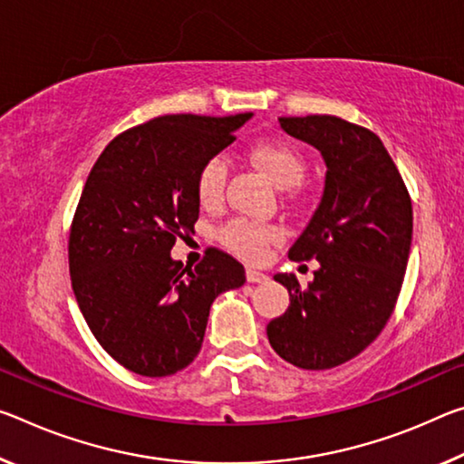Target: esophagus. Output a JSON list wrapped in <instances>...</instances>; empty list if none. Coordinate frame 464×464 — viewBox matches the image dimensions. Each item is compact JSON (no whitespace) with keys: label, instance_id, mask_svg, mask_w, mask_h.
<instances>
[{"label":"esophagus","instance_id":"esophagus-1","mask_svg":"<svg viewBox=\"0 0 464 464\" xmlns=\"http://www.w3.org/2000/svg\"><path fill=\"white\" fill-rule=\"evenodd\" d=\"M246 278H247V283H264V281H268V276L264 275V272H260L258 268H252V266L246 268Z\"/></svg>","mask_w":464,"mask_h":464}]
</instances>
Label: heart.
Here are the masks:
<instances>
[{
	"instance_id": "1",
	"label": "heart",
	"mask_w": 464,
	"mask_h": 464,
	"mask_svg": "<svg viewBox=\"0 0 464 464\" xmlns=\"http://www.w3.org/2000/svg\"><path fill=\"white\" fill-rule=\"evenodd\" d=\"M249 160L260 167L278 188H293L304 178V159L285 142H258L247 150ZM227 163L220 157L206 160L198 173L196 192L202 206H217L225 192ZM283 239V231L275 225L252 223L246 218H235L220 231V241L241 258L258 262L264 260L272 244Z\"/></svg>"
}]
</instances>
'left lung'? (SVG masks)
I'll return each mask as SVG.
<instances>
[{
  "instance_id": "left-lung-1",
  "label": "left lung",
  "mask_w": 464,
  "mask_h": 464,
  "mask_svg": "<svg viewBox=\"0 0 464 464\" xmlns=\"http://www.w3.org/2000/svg\"><path fill=\"white\" fill-rule=\"evenodd\" d=\"M286 134L320 150L324 192L289 258L318 260L301 289L275 275L291 304L266 326L285 362L330 370L359 355L386 326L407 270L413 208L391 154L373 131L334 115L278 117Z\"/></svg>"
}]
</instances>
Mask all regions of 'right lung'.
<instances>
[{
    "label": "right lung",
    "instance_id": "add662e5",
    "mask_svg": "<svg viewBox=\"0 0 464 464\" xmlns=\"http://www.w3.org/2000/svg\"><path fill=\"white\" fill-rule=\"evenodd\" d=\"M252 115L154 117L113 138L88 175L70 231L72 289L101 347L140 376L192 363L212 301L246 283L220 249L192 268L171 247L194 233L200 169Z\"/></svg>",
    "mask_w": 464,
    "mask_h": 464
}]
</instances>
